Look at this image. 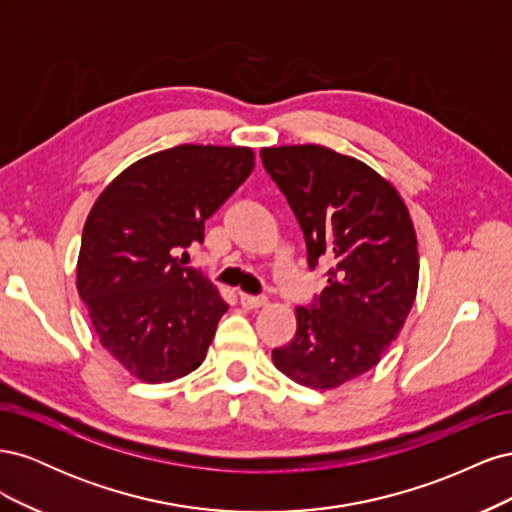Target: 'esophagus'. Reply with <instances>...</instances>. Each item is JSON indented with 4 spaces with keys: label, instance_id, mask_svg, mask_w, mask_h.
Wrapping results in <instances>:
<instances>
[{
    "label": "esophagus",
    "instance_id": "esophagus-1",
    "mask_svg": "<svg viewBox=\"0 0 512 512\" xmlns=\"http://www.w3.org/2000/svg\"><path fill=\"white\" fill-rule=\"evenodd\" d=\"M239 299H241V305L245 309H258L262 305H267V297H254V294H243L241 292Z\"/></svg>",
    "mask_w": 512,
    "mask_h": 512
}]
</instances>
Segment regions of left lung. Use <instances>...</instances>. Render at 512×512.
<instances>
[{"mask_svg":"<svg viewBox=\"0 0 512 512\" xmlns=\"http://www.w3.org/2000/svg\"><path fill=\"white\" fill-rule=\"evenodd\" d=\"M327 286L297 307L292 342L275 367L309 389H335L376 367L416 299V232L404 200L374 168L322 145L260 149Z\"/></svg>","mask_w":512,"mask_h":512,"instance_id":"left-lung-1","label":"left lung"}]
</instances>
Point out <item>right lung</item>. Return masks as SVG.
<instances>
[{
  "label": "right lung",
  "instance_id": "add662e5",
  "mask_svg": "<svg viewBox=\"0 0 512 512\" xmlns=\"http://www.w3.org/2000/svg\"><path fill=\"white\" fill-rule=\"evenodd\" d=\"M252 170L250 147L179 145L128 166L91 207L76 288L100 344L134 378L170 382L205 361L228 305L177 254L205 241V220Z\"/></svg>",
  "mask_w": 512,
  "mask_h": 512
}]
</instances>
